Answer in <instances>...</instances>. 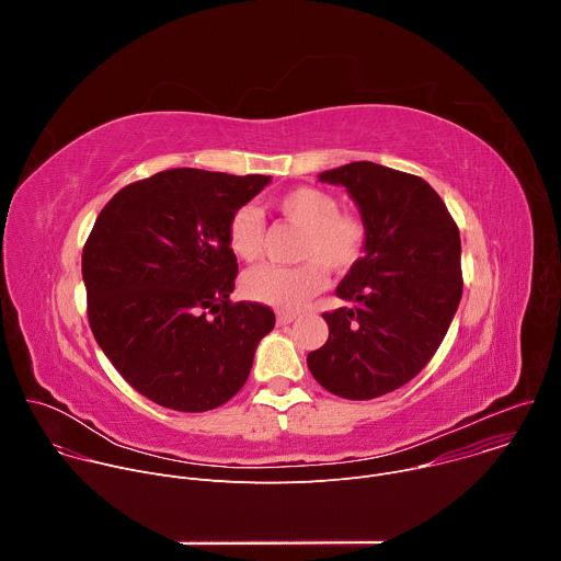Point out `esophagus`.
I'll return each instance as SVG.
<instances>
[{
  "instance_id": "esophagus-1",
  "label": "esophagus",
  "mask_w": 561,
  "mask_h": 561,
  "mask_svg": "<svg viewBox=\"0 0 561 561\" xmlns=\"http://www.w3.org/2000/svg\"><path fill=\"white\" fill-rule=\"evenodd\" d=\"M297 319V314L295 312H277V324L279 327H288V324H293Z\"/></svg>"
}]
</instances>
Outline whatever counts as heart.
<instances>
[{
    "mask_svg": "<svg viewBox=\"0 0 561 561\" xmlns=\"http://www.w3.org/2000/svg\"><path fill=\"white\" fill-rule=\"evenodd\" d=\"M273 206L282 217L301 226L293 266L262 264L247 273L242 288L249 299L279 310H299L327 286V268L342 275L353 271L368 244V226L357 213L340 210L333 193L297 186L279 195ZM226 242L234 257L253 262L264 247V219L253 206H239L226 224Z\"/></svg>",
    "mask_w": 561,
    "mask_h": 561,
    "instance_id": "b5f03b06",
    "label": "heart"
}]
</instances>
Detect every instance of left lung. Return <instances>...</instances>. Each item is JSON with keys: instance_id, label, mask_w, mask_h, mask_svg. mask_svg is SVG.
Wrapping results in <instances>:
<instances>
[{"instance_id": "obj_1", "label": "left lung", "mask_w": 561, "mask_h": 561, "mask_svg": "<svg viewBox=\"0 0 561 561\" xmlns=\"http://www.w3.org/2000/svg\"><path fill=\"white\" fill-rule=\"evenodd\" d=\"M319 180L351 193L368 244L335 290L351 306L324 312L329 340L306 362L329 392L375 399L409 383L453 322L463 288L459 228L417 175L353 162Z\"/></svg>"}]
</instances>
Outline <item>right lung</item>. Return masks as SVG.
I'll return each mask as SVG.
<instances>
[{"instance_id": "1", "label": "right lung", "mask_w": 561, "mask_h": 561, "mask_svg": "<svg viewBox=\"0 0 561 561\" xmlns=\"http://www.w3.org/2000/svg\"><path fill=\"white\" fill-rule=\"evenodd\" d=\"M268 175L173 169L124 186L84 244L91 331L117 373L150 402L182 413L226 404L251 375L275 312L230 301V215Z\"/></svg>"}]
</instances>
